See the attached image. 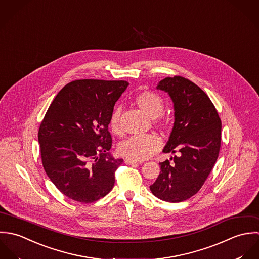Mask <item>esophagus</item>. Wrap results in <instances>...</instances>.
Returning <instances> with one entry per match:
<instances>
[{"instance_id": "esophagus-1", "label": "esophagus", "mask_w": 259, "mask_h": 259, "mask_svg": "<svg viewBox=\"0 0 259 259\" xmlns=\"http://www.w3.org/2000/svg\"><path fill=\"white\" fill-rule=\"evenodd\" d=\"M125 163L126 164H129V165H134V164H141V161H135V160H132V159H126L125 160Z\"/></svg>"}]
</instances>
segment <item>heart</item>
Wrapping results in <instances>:
<instances>
[{
  "label": "heart",
  "instance_id": "heart-1",
  "mask_svg": "<svg viewBox=\"0 0 259 259\" xmlns=\"http://www.w3.org/2000/svg\"><path fill=\"white\" fill-rule=\"evenodd\" d=\"M135 104L151 118H157L164 111L163 99L154 92L143 91L134 98ZM109 126L115 134H120L122 128L120 125V110L115 109L109 119ZM161 147V140L155 134L134 135L122 142L119 147V153L124 157L135 161H142L154 155Z\"/></svg>",
  "mask_w": 259,
  "mask_h": 259
}]
</instances>
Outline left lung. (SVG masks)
<instances>
[{
	"instance_id": "1",
	"label": "left lung",
	"mask_w": 259,
	"mask_h": 259,
	"mask_svg": "<svg viewBox=\"0 0 259 259\" xmlns=\"http://www.w3.org/2000/svg\"><path fill=\"white\" fill-rule=\"evenodd\" d=\"M157 89L174 104L175 121L163 152L176 155L159 163L161 171L150 190L161 200L181 202L200 190L218 158L221 120L206 93L184 77H167Z\"/></svg>"
}]
</instances>
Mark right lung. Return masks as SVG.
<instances>
[{"mask_svg":"<svg viewBox=\"0 0 259 259\" xmlns=\"http://www.w3.org/2000/svg\"><path fill=\"white\" fill-rule=\"evenodd\" d=\"M126 81L84 79L67 84L55 97L40 125L43 167L65 196L92 203L106 196L123 159L110 155L108 131L114 105Z\"/></svg>","mask_w":259,"mask_h":259,"instance_id":"add662e5","label":"right lung"}]
</instances>
